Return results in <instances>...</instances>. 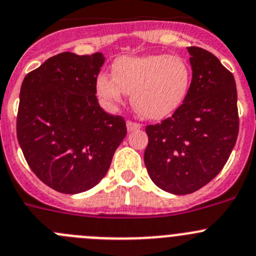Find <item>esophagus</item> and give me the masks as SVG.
<instances>
[{"mask_svg":"<svg viewBox=\"0 0 256 256\" xmlns=\"http://www.w3.org/2000/svg\"><path fill=\"white\" fill-rule=\"evenodd\" d=\"M128 131H136V130H139V128H142V124L139 122H134V121H128Z\"/></svg>","mask_w":256,"mask_h":256,"instance_id":"obj_1","label":"esophagus"}]
</instances>
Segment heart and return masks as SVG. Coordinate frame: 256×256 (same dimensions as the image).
<instances>
[{"mask_svg": "<svg viewBox=\"0 0 256 256\" xmlns=\"http://www.w3.org/2000/svg\"><path fill=\"white\" fill-rule=\"evenodd\" d=\"M190 86V69L180 56L156 54L121 56L112 64V78L101 74L97 92L111 104L131 94L142 116L159 120L176 111L186 100Z\"/></svg>", "mask_w": 256, "mask_h": 256, "instance_id": "obj_1", "label": "heart"}]
</instances>
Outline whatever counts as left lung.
Segmentation results:
<instances>
[{
  "label": "left lung",
  "instance_id": "obj_1",
  "mask_svg": "<svg viewBox=\"0 0 256 256\" xmlns=\"http://www.w3.org/2000/svg\"><path fill=\"white\" fill-rule=\"evenodd\" d=\"M192 82L183 104L160 124L148 125L145 166L152 182L173 194L193 193L228 162L238 134L232 73L207 50L187 48Z\"/></svg>",
  "mask_w": 256,
  "mask_h": 256
}]
</instances>
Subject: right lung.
I'll return each instance as SVG.
<instances>
[{"mask_svg":"<svg viewBox=\"0 0 256 256\" xmlns=\"http://www.w3.org/2000/svg\"><path fill=\"white\" fill-rule=\"evenodd\" d=\"M102 52H64L26 74L16 132L35 176L56 192L76 194L98 184L128 134L124 117L96 97Z\"/></svg>","mask_w":256,"mask_h":256,"instance_id":"add662e5","label":"right lung"}]
</instances>
